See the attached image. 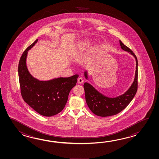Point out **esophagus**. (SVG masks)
<instances>
[{"label": "esophagus", "mask_w": 159, "mask_h": 159, "mask_svg": "<svg viewBox=\"0 0 159 159\" xmlns=\"http://www.w3.org/2000/svg\"><path fill=\"white\" fill-rule=\"evenodd\" d=\"M83 82H84V80L81 78V77H79V78H78V82L79 84H81L83 83Z\"/></svg>", "instance_id": "esophagus-1"}]
</instances>
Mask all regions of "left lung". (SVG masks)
<instances>
[{
	"instance_id": "1",
	"label": "left lung",
	"mask_w": 159,
	"mask_h": 159,
	"mask_svg": "<svg viewBox=\"0 0 159 159\" xmlns=\"http://www.w3.org/2000/svg\"><path fill=\"white\" fill-rule=\"evenodd\" d=\"M120 45L123 50L129 52L135 57L136 62L134 81L129 90L124 94L116 98H108L98 92L91 84L85 82L84 84L85 99L88 107L94 114L99 116L106 117L116 115L122 111L129 105L135 97L138 90V60L134 53L129 47L119 40ZM84 76L88 78L87 72Z\"/></svg>"
}]
</instances>
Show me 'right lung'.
Instances as JSON below:
<instances>
[{"instance_id":"add662e5","label":"right lung","mask_w":159,"mask_h":159,"mask_svg":"<svg viewBox=\"0 0 159 159\" xmlns=\"http://www.w3.org/2000/svg\"><path fill=\"white\" fill-rule=\"evenodd\" d=\"M37 41L27 48L19 60L18 74L21 95L24 101L39 114L52 116L64 108L70 91L76 85L78 75L48 81H39L33 77L28 70L26 58L28 51Z\"/></svg>"}]
</instances>
